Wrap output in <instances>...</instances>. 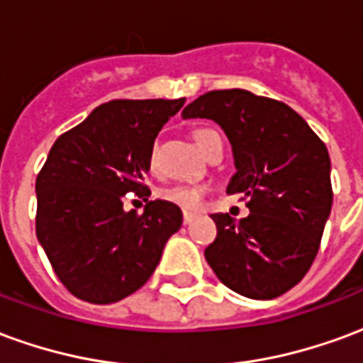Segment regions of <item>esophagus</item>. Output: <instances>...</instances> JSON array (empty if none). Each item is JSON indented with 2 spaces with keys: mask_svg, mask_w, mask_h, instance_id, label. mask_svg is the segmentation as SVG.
<instances>
[{
  "mask_svg": "<svg viewBox=\"0 0 363 363\" xmlns=\"http://www.w3.org/2000/svg\"><path fill=\"white\" fill-rule=\"evenodd\" d=\"M194 218H196V213L194 212H182V220H184V223H190Z\"/></svg>",
  "mask_w": 363,
  "mask_h": 363,
  "instance_id": "obj_1",
  "label": "esophagus"
}]
</instances>
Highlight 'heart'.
I'll return each instance as SVG.
<instances>
[{"instance_id": "b5f03b06", "label": "heart", "mask_w": 363, "mask_h": 363, "mask_svg": "<svg viewBox=\"0 0 363 363\" xmlns=\"http://www.w3.org/2000/svg\"><path fill=\"white\" fill-rule=\"evenodd\" d=\"M216 138H220V135H218V132L210 130V128H198V130H194V142H196L202 153H206L208 145ZM150 167L155 169V151L150 153ZM204 194L206 190L202 186H196V184H174V186H167V189L159 190V196L163 198V200L179 206V208H184V210H198L202 206Z\"/></svg>"}]
</instances>
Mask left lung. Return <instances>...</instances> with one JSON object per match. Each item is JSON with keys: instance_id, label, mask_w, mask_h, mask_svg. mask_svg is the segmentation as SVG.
Returning a JSON list of instances; mask_svg holds the SVG:
<instances>
[{"instance_id": "obj_1", "label": "left lung", "mask_w": 363, "mask_h": 363, "mask_svg": "<svg viewBox=\"0 0 363 363\" xmlns=\"http://www.w3.org/2000/svg\"><path fill=\"white\" fill-rule=\"evenodd\" d=\"M210 118L228 135L237 173L228 194L241 192L251 213H213L218 235L204 257L229 289L274 299L301 281L319 251L330 216L327 145L288 104L245 89L210 91L182 111Z\"/></svg>"}]
</instances>
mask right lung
Returning a JSON list of instances; mask_svg holds the SVG:
<instances>
[{"label": "right lung", "instance_id": "obj_1", "mask_svg": "<svg viewBox=\"0 0 363 363\" xmlns=\"http://www.w3.org/2000/svg\"><path fill=\"white\" fill-rule=\"evenodd\" d=\"M184 99H116L96 106L52 145L36 177V237L69 294L116 303L155 272L182 225L179 206L147 200L143 179L159 130ZM134 191L148 204L123 210Z\"/></svg>", "mask_w": 363, "mask_h": 363}]
</instances>
